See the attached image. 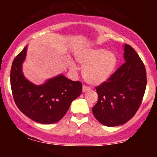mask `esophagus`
<instances>
[{
  "label": "esophagus",
  "mask_w": 157,
  "mask_h": 157,
  "mask_svg": "<svg viewBox=\"0 0 157 157\" xmlns=\"http://www.w3.org/2000/svg\"><path fill=\"white\" fill-rule=\"evenodd\" d=\"M90 89H90V87H89V86H85V85L82 86V91H83V92H86V91H89Z\"/></svg>",
  "instance_id": "esophagus-1"
}]
</instances>
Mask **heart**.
<instances>
[{"mask_svg":"<svg viewBox=\"0 0 157 157\" xmlns=\"http://www.w3.org/2000/svg\"><path fill=\"white\" fill-rule=\"evenodd\" d=\"M76 60L83 68L82 76L85 80L94 85L107 80L117 65L115 54L100 48L84 50L77 56Z\"/></svg>","mask_w":157,"mask_h":157,"instance_id":"obj_1","label":"heart"}]
</instances>
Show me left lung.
<instances>
[{
    "label": "left lung",
    "instance_id": "obj_1",
    "mask_svg": "<svg viewBox=\"0 0 157 157\" xmlns=\"http://www.w3.org/2000/svg\"><path fill=\"white\" fill-rule=\"evenodd\" d=\"M125 62L106 81L96 87L95 118L109 127L125 123L141 105L147 84L146 70L138 54L130 45L124 48Z\"/></svg>",
    "mask_w": 157,
    "mask_h": 157
}]
</instances>
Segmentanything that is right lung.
Instances as JSON below:
<instances>
[{"label": "right lung", "mask_w": 157, "mask_h": 157, "mask_svg": "<svg viewBox=\"0 0 157 157\" xmlns=\"http://www.w3.org/2000/svg\"><path fill=\"white\" fill-rule=\"evenodd\" d=\"M26 46L15 57L10 72L12 96L20 111L41 124L58 122L64 117L71 102L82 92L80 81H72L60 75L36 86L27 80L22 72Z\"/></svg>", "instance_id": "1"}]
</instances>
